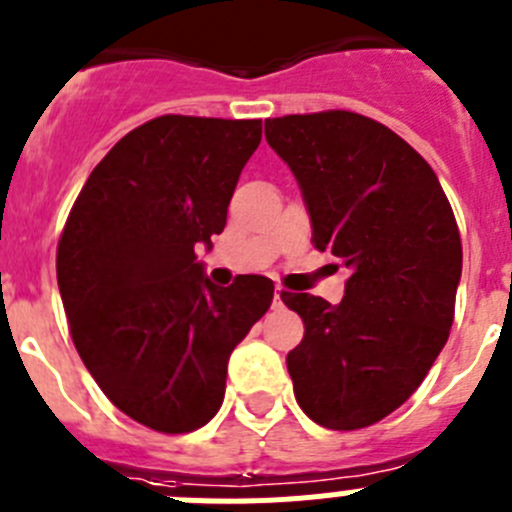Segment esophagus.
<instances>
[{
    "instance_id": "34e87169",
    "label": "esophagus",
    "mask_w": 512,
    "mask_h": 512,
    "mask_svg": "<svg viewBox=\"0 0 512 512\" xmlns=\"http://www.w3.org/2000/svg\"><path fill=\"white\" fill-rule=\"evenodd\" d=\"M285 298H288V293H285L283 288H275V295H272V300H275V305H283Z\"/></svg>"
}]
</instances>
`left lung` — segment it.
<instances>
[{
    "label": "left lung",
    "instance_id": "left-lung-1",
    "mask_svg": "<svg viewBox=\"0 0 512 512\" xmlns=\"http://www.w3.org/2000/svg\"><path fill=\"white\" fill-rule=\"evenodd\" d=\"M265 138L298 179L315 247L351 270L338 305L285 290L305 323L288 353L295 399L321 427L364 429L417 391L450 338L455 214L432 166L374 118H267Z\"/></svg>",
    "mask_w": 512,
    "mask_h": 512
}]
</instances>
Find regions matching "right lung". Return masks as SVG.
<instances>
[{
  "mask_svg": "<svg viewBox=\"0 0 512 512\" xmlns=\"http://www.w3.org/2000/svg\"><path fill=\"white\" fill-rule=\"evenodd\" d=\"M262 121L159 116L105 154L57 242L70 336L103 394L164 434L219 412L234 346L272 303L270 278L217 288L197 247L227 224Z\"/></svg>",
  "mask_w": 512,
  "mask_h": 512,
  "instance_id": "add662e5",
  "label": "right lung"
}]
</instances>
